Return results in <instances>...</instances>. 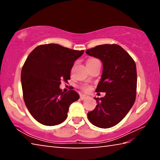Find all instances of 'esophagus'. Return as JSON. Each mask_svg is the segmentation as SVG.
<instances>
[{
    "label": "esophagus",
    "instance_id": "obj_1",
    "mask_svg": "<svg viewBox=\"0 0 160 160\" xmlns=\"http://www.w3.org/2000/svg\"><path fill=\"white\" fill-rule=\"evenodd\" d=\"M80 99H81L84 100V99H85L87 98V97H88V96L85 95V94H80Z\"/></svg>",
    "mask_w": 160,
    "mask_h": 160
}]
</instances>
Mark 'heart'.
<instances>
[{"label": "heart", "instance_id": "heart-1", "mask_svg": "<svg viewBox=\"0 0 160 160\" xmlns=\"http://www.w3.org/2000/svg\"><path fill=\"white\" fill-rule=\"evenodd\" d=\"M94 60H96V59H90V60H88V62H91V61H94ZM88 62H87V63H88ZM82 90H84V91H86V92H88V91H89L90 90V87L89 86H87V85H85V86H82Z\"/></svg>", "mask_w": 160, "mask_h": 160}]
</instances>
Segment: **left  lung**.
I'll return each mask as SVG.
<instances>
[{"mask_svg":"<svg viewBox=\"0 0 160 160\" xmlns=\"http://www.w3.org/2000/svg\"><path fill=\"white\" fill-rule=\"evenodd\" d=\"M103 64L102 74L96 92H106L94 97L97 105L88 113L94 126L109 128L118 124L133 105L136 97V65L131 56L117 44H103L86 51Z\"/></svg>","mask_w":160,"mask_h":160,"instance_id":"1","label":"left lung"}]
</instances>
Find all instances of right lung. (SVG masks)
<instances>
[{
    "instance_id": "add662e5",
    "label": "right lung",
    "mask_w": 160,
    "mask_h": 160,
    "mask_svg": "<svg viewBox=\"0 0 160 160\" xmlns=\"http://www.w3.org/2000/svg\"><path fill=\"white\" fill-rule=\"evenodd\" d=\"M84 51H76L56 44L38 46L29 53L21 72L25 105L38 122L55 126L66 120L70 105L80 98L74 90L60 88L61 80L70 78L75 61Z\"/></svg>"
}]
</instances>
